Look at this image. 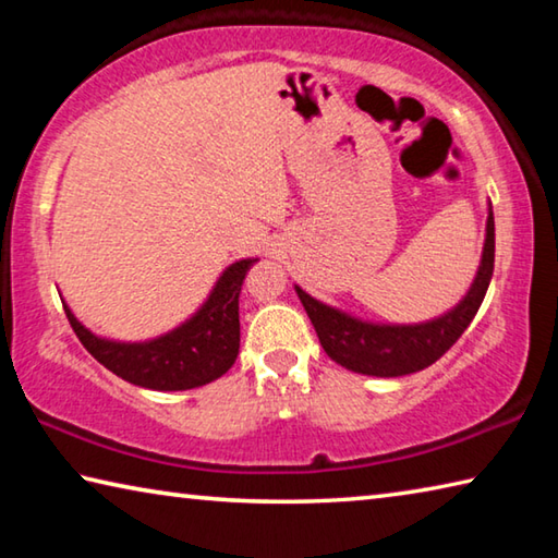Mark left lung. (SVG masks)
I'll return each mask as SVG.
<instances>
[{
    "label": "left lung",
    "instance_id": "left-lung-1",
    "mask_svg": "<svg viewBox=\"0 0 558 558\" xmlns=\"http://www.w3.org/2000/svg\"><path fill=\"white\" fill-rule=\"evenodd\" d=\"M495 270V216L489 209L487 235L483 260H480L477 276L472 280L468 295L462 298L450 313L440 315L430 323L421 325H374L356 319L310 298L305 290L295 286L298 298L313 323L319 337V344L329 359L342 364L344 369L366 376H405L421 372L448 352L465 332L472 317L483 305Z\"/></svg>",
    "mask_w": 558,
    "mask_h": 558
}]
</instances>
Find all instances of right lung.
Listing matches in <instances>:
<instances>
[{
  "label": "right lung",
  "mask_w": 558,
  "mask_h": 558,
  "mask_svg": "<svg viewBox=\"0 0 558 558\" xmlns=\"http://www.w3.org/2000/svg\"><path fill=\"white\" fill-rule=\"evenodd\" d=\"M256 260L258 258H245L231 263L216 280L211 295L196 310V315L172 332L147 339V342L102 339L83 327L69 305H63V310L81 344L120 379L155 391L196 389L223 376L239 356V295L245 272Z\"/></svg>",
  "instance_id": "right-lung-1"
}]
</instances>
